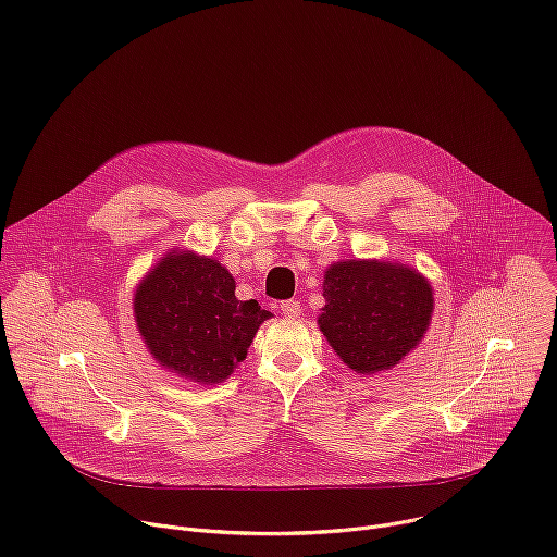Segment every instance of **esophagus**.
Segmentation results:
<instances>
[{
    "label": "esophagus",
    "mask_w": 557,
    "mask_h": 557,
    "mask_svg": "<svg viewBox=\"0 0 557 557\" xmlns=\"http://www.w3.org/2000/svg\"><path fill=\"white\" fill-rule=\"evenodd\" d=\"M281 311H283L287 318H296V315H300V305H298V300L289 298V300H283V302H281Z\"/></svg>",
    "instance_id": "34e87169"
}]
</instances>
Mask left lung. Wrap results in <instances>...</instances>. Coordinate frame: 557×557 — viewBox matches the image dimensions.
<instances>
[{"mask_svg":"<svg viewBox=\"0 0 557 557\" xmlns=\"http://www.w3.org/2000/svg\"><path fill=\"white\" fill-rule=\"evenodd\" d=\"M320 331L360 375L386 371L410 354L432 318V287L391 261H338L324 272Z\"/></svg>","mask_w":557,"mask_h":557,"instance_id":"8db88e82","label":"left lung"}]
</instances>
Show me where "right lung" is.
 <instances>
[{"instance_id": "add662e5", "label": "right lung", "mask_w": 557, "mask_h": 557, "mask_svg": "<svg viewBox=\"0 0 557 557\" xmlns=\"http://www.w3.org/2000/svg\"><path fill=\"white\" fill-rule=\"evenodd\" d=\"M235 287L233 274L214 259L173 250L158 261L134 296L151 356L193 382H224L272 315L257 300H239Z\"/></svg>"}]
</instances>
